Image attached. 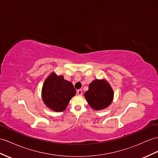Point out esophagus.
I'll use <instances>...</instances> for the list:
<instances>
[{"label": "esophagus", "mask_w": 158, "mask_h": 158, "mask_svg": "<svg viewBox=\"0 0 158 158\" xmlns=\"http://www.w3.org/2000/svg\"><path fill=\"white\" fill-rule=\"evenodd\" d=\"M77 94H78L79 96H81L82 94V90H77Z\"/></svg>", "instance_id": "esophagus-1"}]
</instances>
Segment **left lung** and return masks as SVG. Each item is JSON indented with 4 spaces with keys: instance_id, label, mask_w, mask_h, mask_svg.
Here are the masks:
<instances>
[{
    "instance_id": "left-lung-1",
    "label": "left lung",
    "mask_w": 158,
    "mask_h": 158,
    "mask_svg": "<svg viewBox=\"0 0 158 158\" xmlns=\"http://www.w3.org/2000/svg\"><path fill=\"white\" fill-rule=\"evenodd\" d=\"M84 95L91 108L101 110L106 109L112 103L114 92L105 79H95L89 84L88 90Z\"/></svg>"
}]
</instances>
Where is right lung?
I'll return each instance as SVG.
<instances>
[{"label":"right lung","instance_id":"1","mask_svg":"<svg viewBox=\"0 0 158 158\" xmlns=\"http://www.w3.org/2000/svg\"><path fill=\"white\" fill-rule=\"evenodd\" d=\"M75 94L76 90L72 82L54 72L47 77L42 86V100L48 108L55 112H62L66 109Z\"/></svg>","mask_w":158,"mask_h":158}]
</instances>
